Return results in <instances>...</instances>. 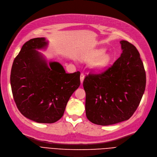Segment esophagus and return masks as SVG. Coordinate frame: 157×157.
Listing matches in <instances>:
<instances>
[{
    "instance_id": "1",
    "label": "esophagus",
    "mask_w": 157,
    "mask_h": 157,
    "mask_svg": "<svg viewBox=\"0 0 157 157\" xmlns=\"http://www.w3.org/2000/svg\"><path fill=\"white\" fill-rule=\"evenodd\" d=\"M84 78H85V75L83 74H81L80 75V81H81V84H82L83 82V80H84Z\"/></svg>"
}]
</instances>
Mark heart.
<instances>
[{
  "mask_svg": "<svg viewBox=\"0 0 157 157\" xmlns=\"http://www.w3.org/2000/svg\"><path fill=\"white\" fill-rule=\"evenodd\" d=\"M105 49H97L89 57L85 59V61L91 62L90 68L94 73H100L105 70L112 60V57L108 53H104Z\"/></svg>",
  "mask_w": 157,
  "mask_h": 157,
  "instance_id": "1",
  "label": "heart"
}]
</instances>
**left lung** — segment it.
Wrapping results in <instances>:
<instances>
[{
    "instance_id": "1",
    "label": "left lung",
    "mask_w": 157,
    "mask_h": 157,
    "mask_svg": "<svg viewBox=\"0 0 157 157\" xmlns=\"http://www.w3.org/2000/svg\"><path fill=\"white\" fill-rule=\"evenodd\" d=\"M122 53L112 67L83 81L85 112L94 124L108 126L129 119L145 91L146 75L140 53L132 44L120 41Z\"/></svg>"
}]
</instances>
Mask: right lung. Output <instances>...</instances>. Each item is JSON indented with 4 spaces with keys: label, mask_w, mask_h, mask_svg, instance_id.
I'll list each match as a JSON object with an SVG mask.
<instances>
[{
    "label": "right lung",
    "mask_w": 157,
    "mask_h": 157,
    "mask_svg": "<svg viewBox=\"0 0 157 157\" xmlns=\"http://www.w3.org/2000/svg\"><path fill=\"white\" fill-rule=\"evenodd\" d=\"M45 38L29 40L12 64L10 83L15 102L27 119L53 123L63 117L68 101L80 85V72L66 73L58 62L48 63L37 50L45 49Z\"/></svg>",
    "instance_id": "add662e5"
}]
</instances>
